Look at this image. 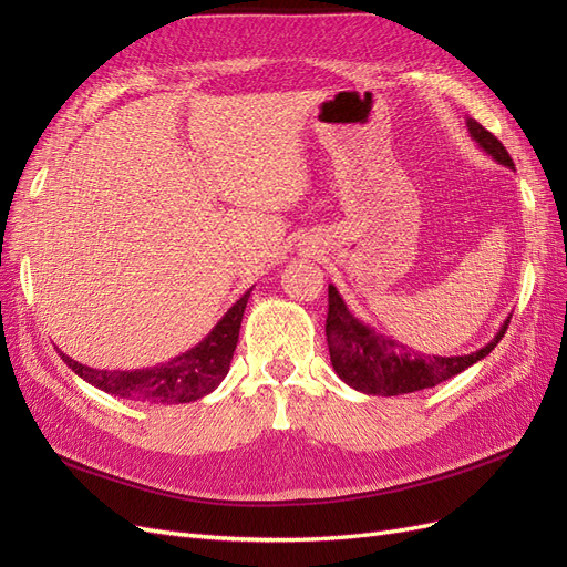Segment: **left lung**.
<instances>
[{"label":"left lung","mask_w":567,"mask_h":567,"mask_svg":"<svg viewBox=\"0 0 567 567\" xmlns=\"http://www.w3.org/2000/svg\"><path fill=\"white\" fill-rule=\"evenodd\" d=\"M471 140L483 148L496 163L516 169L504 144L492 132L475 123L473 117L466 120ZM511 317L499 326L489 342L471 354H421L406 348L404 342L383 336L373 326L359 321L346 300L340 298L338 288L329 284V319H326V340H329L331 364L342 383L364 392L379 394V398H394L425 388H435L437 383L452 379V375L466 371L480 359H485L499 342L508 329Z\"/></svg>","instance_id":"obj_1"}]
</instances>
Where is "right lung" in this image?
<instances>
[{"label": "right lung", "mask_w": 567, "mask_h": 567, "mask_svg": "<svg viewBox=\"0 0 567 567\" xmlns=\"http://www.w3.org/2000/svg\"><path fill=\"white\" fill-rule=\"evenodd\" d=\"M250 290L252 288H248L246 293L229 307L225 317L213 326V331L205 336L198 346L173 357L165 364L132 371H101L84 367L63 352L61 359L82 381H87L109 394H115V398L153 404L196 402L205 398V394H210L229 373Z\"/></svg>", "instance_id": "add662e5"}]
</instances>
